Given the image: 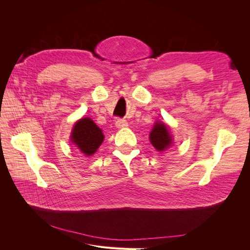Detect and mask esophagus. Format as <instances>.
<instances>
[{
    "label": "esophagus",
    "instance_id": "esophagus-1",
    "mask_svg": "<svg viewBox=\"0 0 250 250\" xmlns=\"http://www.w3.org/2000/svg\"><path fill=\"white\" fill-rule=\"evenodd\" d=\"M116 126L118 128H125L128 126V123H127V121L124 119H118L116 121Z\"/></svg>",
    "mask_w": 250,
    "mask_h": 250
}]
</instances>
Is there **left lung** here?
Here are the masks:
<instances>
[{"label":"left lung","instance_id":"left-lung-1","mask_svg":"<svg viewBox=\"0 0 250 250\" xmlns=\"http://www.w3.org/2000/svg\"><path fill=\"white\" fill-rule=\"evenodd\" d=\"M150 142L157 151H164L170 147L172 138L165 124L155 123L152 131L150 132Z\"/></svg>","mask_w":250,"mask_h":250}]
</instances>
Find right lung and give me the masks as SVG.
I'll return each mask as SVG.
<instances>
[{
    "label": "right lung",
    "instance_id": "add662e5",
    "mask_svg": "<svg viewBox=\"0 0 250 250\" xmlns=\"http://www.w3.org/2000/svg\"><path fill=\"white\" fill-rule=\"evenodd\" d=\"M103 140L102 130L88 118L81 119L73 128L72 142L85 155L94 154Z\"/></svg>",
    "mask_w": 250,
    "mask_h": 250
}]
</instances>
